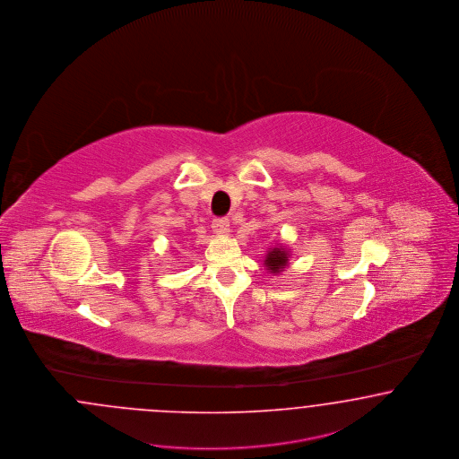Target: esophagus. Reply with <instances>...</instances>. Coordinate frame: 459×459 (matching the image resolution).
<instances>
[{
  "label": "esophagus",
  "mask_w": 459,
  "mask_h": 459,
  "mask_svg": "<svg viewBox=\"0 0 459 459\" xmlns=\"http://www.w3.org/2000/svg\"><path fill=\"white\" fill-rule=\"evenodd\" d=\"M212 230H214L216 235L224 237L230 231V221L226 218H218V220H214V222H212Z\"/></svg>",
  "instance_id": "obj_1"
}]
</instances>
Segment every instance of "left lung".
Here are the masks:
<instances>
[{
	"label": "left lung",
	"mask_w": 459,
	"mask_h": 459,
	"mask_svg": "<svg viewBox=\"0 0 459 459\" xmlns=\"http://www.w3.org/2000/svg\"><path fill=\"white\" fill-rule=\"evenodd\" d=\"M287 262H289V255H287V250H283V248H273L266 255L265 265L268 266V270L272 273L281 272V268H285Z\"/></svg>",
	"instance_id": "8db88e82"
}]
</instances>
